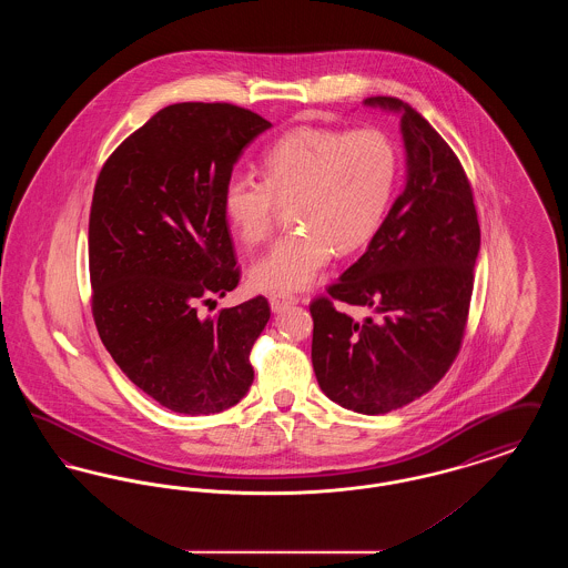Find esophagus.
Wrapping results in <instances>:
<instances>
[{
	"instance_id": "esophagus-1",
	"label": "esophagus",
	"mask_w": 568,
	"mask_h": 568,
	"mask_svg": "<svg viewBox=\"0 0 568 568\" xmlns=\"http://www.w3.org/2000/svg\"><path fill=\"white\" fill-rule=\"evenodd\" d=\"M271 308L274 313H281V311H285V308H290V306H294L297 304V297L292 296V294H271Z\"/></svg>"
}]
</instances>
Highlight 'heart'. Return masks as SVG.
<instances>
[{"label":"heart","mask_w":568,"mask_h":568,"mask_svg":"<svg viewBox=\"0 0 568 568\" xmlns=\"http://www.w3.org/2000/svg\"><path fill=\"white\" fill-rule=\"evenodd\" d=\"M400 176V151L377 128H302L262 158V179L232 174L223 213L244 244L268 239L278 204H290L294 232L262 255L251 278L268 292L308 287L336 251L349 255L377 234Z\"/></svg>","instance_id":"b5f03b06"}]
</instances>
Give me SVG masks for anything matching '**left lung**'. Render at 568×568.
Listing matches in <instances>:
<instances>
[{"label": "left lung", "mask_w": 568, "mask_h": 568, "mask_svg": "<svg viewBox=\"0 0 568 568\" xmlns=\"http://www.w3.org/2000/svg\"><path fill=\"white\" fill-rule=\"evenodd\" d=\"M364 104L400 114L405 191L366 253L311 302V357L332 403L381 415L430 392L454 364L481 230L466 172L433 125L396 98ZM341 303L369 315L353 321Z\"/></svg>", "instance_id": "obj_1"}]
</instances>
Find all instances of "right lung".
I'll use <instances>...</instances> for the list:
<instances>
[{
    "label": "right lung",
    "instance_id": "add662e5",
    "mask_svg": "<svg viewBox=\"0 0 568 568\" xmlns=\"http://www.w3.org/2000/svg\"><path fill=\"white\" fill-rule=\"evenodd\" d=\"M271 123L234 104L153 114L110 155L89 215L95 327L116 366L155 403L211 415L253 383L248 353L271 320L264 296L202 317L239 285L223 187Z\"/></svg>",
    "mask_w": 568,
    "mask_h": 568
}]
</instances>
